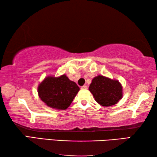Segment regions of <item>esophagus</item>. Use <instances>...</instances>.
<instances>
[{
	"label": "esophagus",
	"instance_id": "34e87169",
	"mask_svg": "<svg viewBox=\"0 0 157 157\" xmlns=\"http://www.w3.org/2000/svg\"><path fill=\"white\" fill-rule=\"evenodd\" d=\"M81 89H82V90H86V89H88V87H87V86H86V85H84V86H82L81 87Z\"/></svg>",
	"mask_w": 157,
	"mask_h": 157
}]
</instances>
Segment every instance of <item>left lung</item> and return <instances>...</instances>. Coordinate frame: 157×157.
I'll return each mask as SVG.
<instances>
[{
    "mask_svg": "<svg viewBox=\"0 0 157 157\" xmlns=\"http://www.w3.org/2000/svg\"><path fill=\"white\" fill-rule=\"evenodd\" d=\"M89 90L95 100L103 107L117 104L123 96V86L118 79L98 75L92 79Z\"/></svg>",
    "mask_w": 157,
    "mask_h": 157,
    "instance_id": "obj_1",
    "label": "left lung"
}]
</instances>
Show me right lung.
Here are the masks:
<instances>
[{"mask_svg": "<svg viewBox=\"0 0 157 157\" xmlns=\"http://www.w3.org/2000/svg\"><path fill=\"white\" fill-rule=\"evenodd\" d=\"M79 91L75 82L65 74L59 77L48 75L37 87L39 97L48 107L58 110H65L72 103Z\"/></svg>", "mask_w": 157, "mask_h": 157, "instance_id": "right-lung-1", "label": "right lung"}]
</instances>
